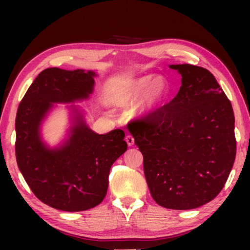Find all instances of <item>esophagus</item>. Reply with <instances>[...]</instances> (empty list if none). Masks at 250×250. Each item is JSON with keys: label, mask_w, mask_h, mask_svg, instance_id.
Listing matches in <instances>:
<instances>
[{"label": "esophagus", "mask_w": 250, "mask_h": 250, "mask_svg": "<svg viewBox=\"0 0 250 250\" xmlns=\"http://www.w3.org/2000/svg\"><path fill=\"white\" fill-rule=\"evenodd\" d=\"M125 141H126V143H128V146H132L133 145H134V139H133V137L131 134H128L125 137Z\"/></svg>", "instance_id": "1"}]
</instances>
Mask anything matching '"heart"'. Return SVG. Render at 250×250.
Instances as JSON below:
<instances>
[{"label": "heart", "instance_id": "heart-1", "mask_svg": "<svg viewBox=\"0 0 250 250\" xmlns=\"http://www.w3.org/2000/svg\"><path fill=\"white\" fill-rule=\"evenodd\" d=\"M170 87L162 76L146 75L118 83L111 91L112 103L121 107L134 104L141 97L137 105L140 116H147L159 110L166 103Z\"/></svg>", "mask_w": 250, "mask_h": 250}]
</instances>
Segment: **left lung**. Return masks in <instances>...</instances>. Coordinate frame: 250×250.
Instances as JSON below:
<instances>
[{
  "label": "left lung",
  "instance_id": "left-lung-1",
  "mask_svg": "<svg viewBox=\"0 0 250 250\" xmlns=\"http://www.w3.org/2000/svg\"><path fill=\"white\" fill-rule=\"evenodd\" d=\"M182 76L177 95L128 125L143 155L153 200L170 209H193L222 191L236 156L235 117L217 80L203 67L170 65Z\"/></svg>",
  "mask_w": 250,
  "mask_h": 250
}]
</instances>
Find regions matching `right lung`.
<instances>
[{
	"instance_id": "obj_1",
	"label": "right lung",
	"mask_w": 250,
	"mask_h": 250,
	"mask_svg": "<svg viewBox=\"0 0 250 250\" xmlns=\"http://www.w3.org/2000/svg\"><path fill=\"white\" fill-rule=\"evenodd\" d=\"M94 70L42 71L19 105L15 120L16 161L40 201L53 208L80 211L99 205L107 194L109 173L128 149L121 129L98 134L78 105H69L71 125L64 141L50 147L42 137V124L54 104H73L94 92Z\"/></svg>"
}]
</instances>
